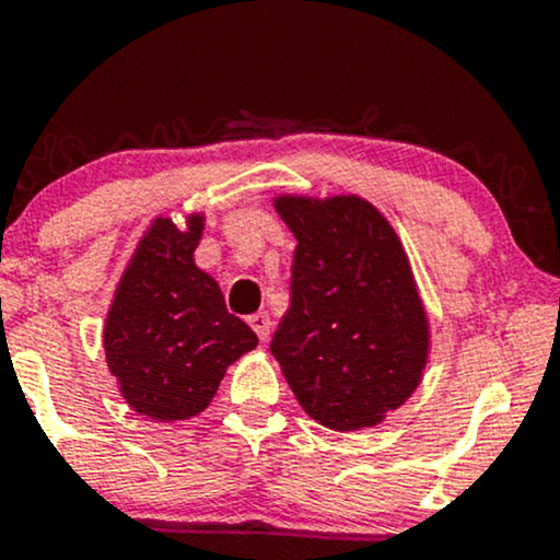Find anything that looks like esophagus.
<instances>
[{
  "instance_id": "34e87169",
  "label": "esophagus",
  "mask_w": 560,
  "mask_h": 560,
  "mask_svg": "<svg viewBox=\"0 0 560 560\" xmlns=\"http://www.w3.org/2000/svg\"><path fill=\"white\" fill-rule=\"evenodd\" d=\"M247 324L253 326L255 334H258L260 342H268V337H271V329H273V320L268 313H253V316L247 318Z\"/></svg>"
}]
</instances>
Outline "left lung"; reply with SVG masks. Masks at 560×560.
I'll use <instances>...</instances> for the list:
<instances>
[{"instance_id":"8db88e82","label":"left lung","mask_w":560,"mask_h":560,"mask_svg":"<svg viewBox=\"0 0 560 560\" xmlns=\"http://www.w3.org/2000/svg\"><path fill=\"white\" fill-rule=\"evenodd\" d=\"M273 208L298 240L271 339L281 374L320 427H376L413 395L432 350L400 236L358 195H279Z\"/></svg>"}]
</instances>
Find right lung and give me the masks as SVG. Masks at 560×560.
Masks as SVG:
<instances>
[{
	"mask_svg": "<svg viewBox=\"0 0 560 560\" xmlns=\"http://www.w3.org/2000/svg\"><path fill=\"white\" fill-rule=\"evenodd\" d=\"M202 231V213L186 215L184 226L158 215L107 311V369L124 400L147 419H195L215 397L229 365L258 347L255 331L226 311L218 281L197 268Z\"/></svg>",
	"mask_w": 560,
	"mask_h": 560,
	"instance_id": "obj_1",
	"label": "right lung"
}]
</instances>
